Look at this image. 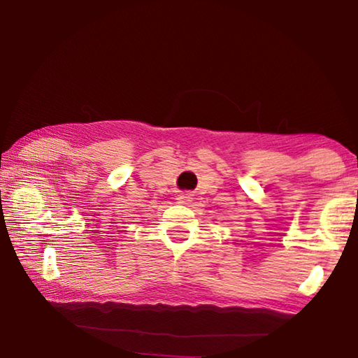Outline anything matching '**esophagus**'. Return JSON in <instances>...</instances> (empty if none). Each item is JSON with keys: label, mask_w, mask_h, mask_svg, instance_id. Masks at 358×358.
<instances>
[{"label": "esophagus", "mask_w": 358, "mask_h": 358, "mask_svg": "<svg viewBox=\"0 0 358 358\" xmlns=\"http://www.w3.org/2000/svg\"><path fill=\"white\" fill-rule=\"evenodd\" d=\"M192 197L189 196V194H178V196H177L178 203H189Z\"/></svg>", "instance_id": "34e87169"}]
</instances>
